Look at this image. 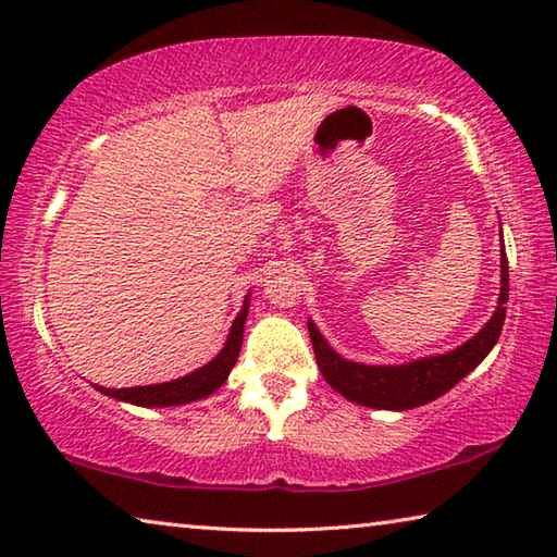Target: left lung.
<instances>
[{"label": "left lung", "instance_id": "1", "mask_svg": "<svg viewBox=\"0 0 557 557\" xmlns=\"http://www.w3.org/2000/svg\"><path fill=\"white\" fill-rule=\"evenodd\" d=\"M504 243V240H502ZM508 301V260L506 250H502V295L494 317L476 336H471L467 344L457 346L455 351L428 356L420 361H410L403 366H366L354 363L338 356L332 346L324 342L319 329L307 322L309 336H312L314 356L319 371L336 393H342L346 400L366 405V408L381 410H410L418 405L445 395L449 388L465 379L469 371H474L492 351L494 344L502 336V326L506 319Z\"/></svg>", "mask_w": 557, "mask_h": 557}]
</instances>
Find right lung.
<instances>
[{
  "label": "right lung",
  "instance_id": "add662e5",
  "mask_svg": "<svg viewBox=\"0 0 557 557\" xmlns=\"http://www.w3.org/2000/svg\"><path fill=\"white\" fill-rule=\"evenodd\" d=\"M248 299L245 297V305L240 309V314L235 317V322L231 326L228 342L221 348V354L201 366L199 371L184 375V379L169 381V383H157V385H139V388H102V385H96L100 393L110 395V398L125 400L132 405H143V408H169V405H182V403H191L206 398L213 391H219L221 385L228 379L231 369L238 361L240 354V344H243V324L245 317H248Z\"/></svg>",
  "mask_w": 557,
  "mask_h": 557
}]
</instances>
